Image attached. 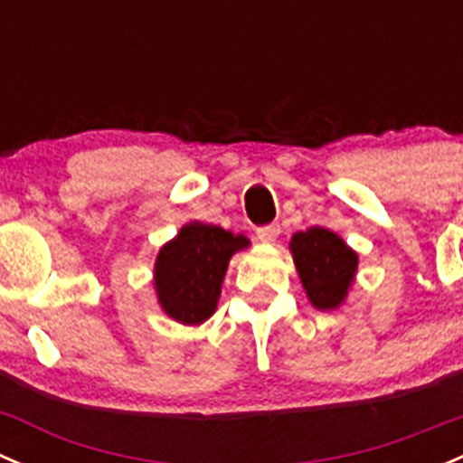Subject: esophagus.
Here are the masks:
<instances>
[{"instance_id": "1", "label": "esophagus", "mask_w": 463, "mask_h": 463, "mask_svg": "<svg viewBox=\"0 0 463 463\" xmlns=\"http://www.w3.org/2000/svg\"><path fill=\"white\" fill-rule=\"evenodd\" d=\"M279 233H281V227H279L277 222H272V225L259 227V230H256V238H259L260 242H265V245H272V242H277Z\"/></svg>"}]
</instances>
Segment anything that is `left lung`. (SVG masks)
<instances>
[{"label": "left lung", "instance_id": "obj_1", "mask_svg": "<svg viewBox=\"0 0 463 463\" xmlns=\"http://www.w3.org/2000/svg\"><path fill=\"white\" fill-rule=\"evenodd\" d=\"M290 254L313 308H340L355 283L358 251L351 250L335 232L310 227L290 238Z\"/></svg>", "mask_w": 463, "mask_h": 463}]
</instances>
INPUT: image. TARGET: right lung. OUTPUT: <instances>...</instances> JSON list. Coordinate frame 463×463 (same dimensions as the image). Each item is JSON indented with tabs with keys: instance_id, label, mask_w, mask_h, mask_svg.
<instances>
[{
	"instance_id": "right-lung-1",
	"label": "right lung",
	"mask_w": 463,
	"mask_h": 463,
	"mask_svg": "<svg viewBox=\"0 0 463 463\" xmlns=\"http://www.w3.org/2000/svg\"><path fill=\"white\" fill-rule=\"evenodd\" d=\"M250 238L209 222L191 221L164 242L155 259L153 286L164 313L186 326L204 324L218 308L227 265Z\"/></svg>"
}]
</instances>
